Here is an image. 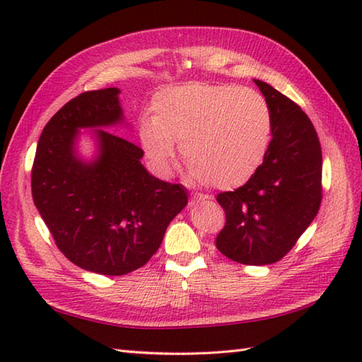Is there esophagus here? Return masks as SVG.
I'll return each mask as SVG.
<instances>
[{
  "mask_svg": "<svg viewBox=\"0 0 362 362\" xmlns=\"http://www.w3.org/2000/svg\"><path fill=\"white\" fill-rule=\"evenodd\" d=\"M205 199H206V196H204V194H199V193L191 194V199H189V205H194V204H197V202L205 201Z\"/></svg>",
  "mask_w": 362,
  "mask_h": 362,
  "instance_id": "34e87169",
  "label": "esophagus"
}]
</instances>
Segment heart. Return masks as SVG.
I'll return each instance as SVG.
<instances>
[{
	"instance_id": "1",
	"label": "heart",
	"mask_w": 362,
	"mask_h": 362,
	"mask_svg": "<svg viewBox=\"0 0 362 362\" xmlns=\"http://www.w3.org/2000/svg\"><path fill=\"white\" fill-rule=\"evenodd\" d=\"M153 117L138 127L141 148L160 174H169L180 141L182 156L196 179L219 188L241 187L263 163L272 118L255 90L213 83L161 88L152 101Z\"/></svg>"
}]
</instances>
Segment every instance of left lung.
I'll return each instance as SVG.
<instances>
[{
	"label": "left lung",
	"mask_w": 362,
	"mask_h": 362,
	"mask_svg": "<svg viewBox=\"0 0 362 362\" xmlns=\"http://www.w3.org/2000/svg\"><path fill=\"white\" fill-rule=\"evenodd\" d=\"M271 110L272 140L257 173L218 194L226 226L218 250L241 264L280 261L316 218L322 202V149L311 119L288 96L255 79Z\"/></svg>",
	"instance_id": "obj_1"
}]
</instances>
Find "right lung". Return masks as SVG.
I'll list each match as a JSON object with an SVG mask.
<instances>
[{
    "label": "right lung",
    "mask_w": 362,
    "mask_h": 362,
    "mask_svg": "<svg viewBox=\"0 0 362 362\" xmlns=\"http://www.w3.org/2000/svg\"><path fill=\"white\" fill-rule=\"evenodd\" d=\"M118 95L112 87L66 103L45 126L30 173L34 204L59 250L101 275H124L148 263L188 204L182 185L146 171L143 149L101 129L122 121ZM79 128L97 129L95 160L75 156Z\"/></svg>",
    "instance_id": "1"
}]
</instances>
